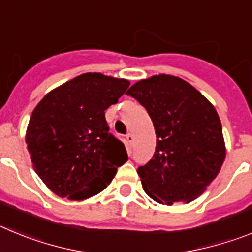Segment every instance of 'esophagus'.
I'll list each match as a JSON object with an SVG mask.
<instances>
[{"instance_id":"34e87169","label":"esophagus","mask_w":252,"mask_h":252,"mask_svg":"<svg viewBox=\"0 0 252 252\" xmlns=\"http://www.w3.org/2000/svg\"><path fill=\"white\" fill-rule=\"evenodd\" d=\"M126 141H127V144H128V145H130V146L133 145V141H135V137H133L132 133H127V135H126Z\"/></svg>"}]
</instances>
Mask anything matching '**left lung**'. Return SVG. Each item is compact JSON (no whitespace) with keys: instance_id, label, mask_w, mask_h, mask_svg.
Segmentation results:
<instances>
[{"instance_id":"obj_1","label":"left lung","mask_w":252,"mask_h":252,"mask_svg":"<svg viewBox=\"0 0 252 252\" xmlns=\"http://www.w3.org/2000/svg\"><path fill=\"white\" fill-rule=\"evenodd\" d=\"M126 94L145 107L157 133L153 159L137 169L146 194L161 204L194 201L226 158L213 104L192 84L169 74L141 79Z\"/></svg>"}]
</instances>
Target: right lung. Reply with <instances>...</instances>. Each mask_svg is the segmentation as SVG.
Returning <instances> with one entry per match:
<instances>
[{
  "mask_svg": "<svg viewBox=\"0 0 252 252\" xmlns=\"http://www.w3.org/2000/svg\"><path fill=\"white\" fill-rule=\"evenodd\" d=\"M128 86L127 79L84 73L36 104L26 144L36 174L51 192L83 201L112 182L127 153L110 132L104 111L119 102Z\"/></svg>",
  "mask_w": 252,
  "mask_h": 252,
  "instance_id": "add662e5",
  "label": "right lung"
}]
</instances>
